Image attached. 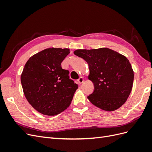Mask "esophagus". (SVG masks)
Returning a JSON list of instances; mask_svg holds the SVG:
<instances>
[{
	"label": "esophagus",
	"instance_id": "esophagus-1",
	"mask_svg": "<svg viewBox=\"0 0 152 152\" xmlns=\"http://www.w3.org/2000/svg\"><path fill=\"white\" fill-rule=\"evenodd\" d=\"M84 78L83 77H80L79 79H78V82H79V84H82V82H84Z\"/></svg>",
	"mask_w": 152,
	"mask_h": 152
}]
</instances>
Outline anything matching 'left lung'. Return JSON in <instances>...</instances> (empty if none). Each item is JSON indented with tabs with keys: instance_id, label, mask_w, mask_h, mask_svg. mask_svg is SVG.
<instances>
[{
	"instance_id": "obj_1",
	"label": "left lung",
	"mask_w": 152,
	"mask_h": 152,
	"mask_svg": "<svg viewBox=\"0 0 152 152\" xmlns=\"http://www.w3.org/2000/svg\"><path fill=\"white\" fill-rule=\"evenodd\" d=\"M89 65L88 79L94 92L87 98L104 111L117 110L126 103L131 92L134 72L128 59L108 48L77 49L73 52Z\"/></svg>"
}]
</instances>
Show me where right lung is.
Returning a JSON list of instances; mask_svg holds the SVG:
<instances>
[{
  "instance_id": "obj_1",
  "label": "right lung",
  "mask_w": 152,
  "mask_h": 152,
  "mask_svg": "<svg viewBox=\"0 0 152 152\" xmlns=\"http://www.w3.org/2000/svg\"><path fill=\"white\" fill-rule=\"evenodd\" d=\"M69 53L66 48L45 49L25 64L21 75L23 90L28 103L40 113L56 115L72 102L78 85L61 65Z\"/></svg>"
}]
</instances>
